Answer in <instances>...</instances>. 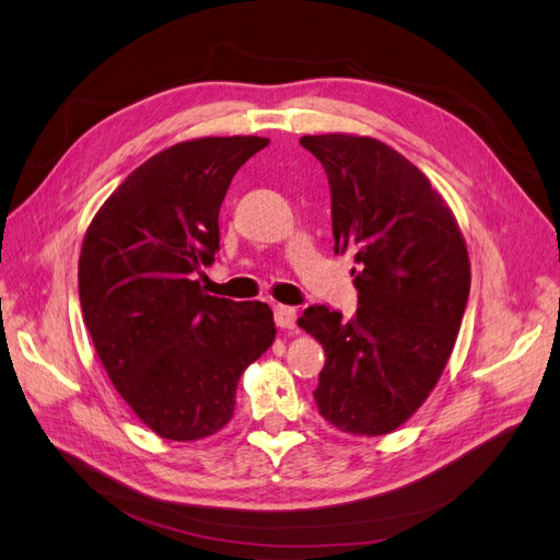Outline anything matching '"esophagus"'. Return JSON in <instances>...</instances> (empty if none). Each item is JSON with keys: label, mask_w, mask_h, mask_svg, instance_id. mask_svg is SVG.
Segmentation results:
<instances>
[{"label": "esophagus", "mask_w": 560, "mask_h": 560, "mask_svg": "<svg viewBox=\"0 0 560 560\" xmlns=\"http://www.w3.org/2000/svg\"><path fill=\"white\" fill-rule=\"evenodd\" d=\"M273 315H276V325L280 329H294L296 327V311L292 306H276Z\"/></svg>", "instance_id": "esophagus-1"}]
</instances>
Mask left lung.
I'll return each instance as SVG.
<instances>
[{
  "instance_id": "left-lung-1",
  "label": "left lung",
  "mask_w": 560,
  "mask_h": 560,
  "mask_svg": "<svg viewBox=\"0 0 560 560\" xmlns=\"http://www.w3.org/2000/svg\"><path fill=\"white\" fill-rule=\"evenodd\" d=\"M331 189L334 252H350L360 308L311 306L299 327L325 348L315 401L334 428L381 436L409 420L451 358L469 257L446 200L399 151L360 135H303Z\"/></svg>"
}]
</instances>
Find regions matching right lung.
I'll return each mask as SVG.
<instances>
[{
  "label": "right lung",
  "instance_id": "right-lung-1",
  "mask_svg": "<svg viewBox=\"0 0 560 560\" xmlns=\"http://www.w3.org/2000/svg\"><path fill=\"white\" fill-rule=\"evenodd\" d=\"M257 135L179 142L144 161L97 210L79 257L81 313L100 362L144 425L198 442L233 418L243 371L276 338L261 301L210 296L219 208Z\"/></svg>",
  "mask_w": 560,
  "mask_h": 560
}]
</instances>
